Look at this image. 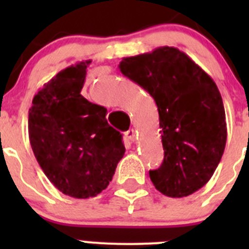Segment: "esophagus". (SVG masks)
<instances>
[{
  "mask_svg": "<svg viewBox=\"0 0 249 249\" xmlns=\"http://www.w3.org/2000/svg\"><path fill=\"white\" fill-rule=\"evenodd\" d=\"M124 136H126V138L128 141H131V142H135L136 140V133H135V129H128V131L124 133Z\"/></svg>",
  "mask_w": 249,
  "mask_h": 249,
  "instance_id": "1",
  "label": "esophagus"
}]
</instances>
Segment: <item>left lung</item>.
<instances>
[{"mask_svg":"<svg viewBox=\"0 0 249 249\" xmlns=\"http://www.w3.org/2000/svg\"><path fill=\"white\" fill-rule=\"evenodd\" d=\"M118 67L157 105L164 158L160 168L149 171L156 190L172 198L197 192L214 173L227 141L214 81L184 52L168 46L126 57Z\"/></svg>","mask_w":249,"mask_h":249,"instance_id":"obj_1","label":"left lung"}]
</instances>
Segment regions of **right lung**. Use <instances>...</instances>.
Returning a JSON list of instances; mask_svg holds the SVG:
<instances>
[{
    "label": "right lung",
    "mask_w": 249,
    "mask_h": 249,
    "mask_svg": "<svg viewBox=\"0 0 249 249\" xmlns=\"http://www.w3.org/2000/svg\"><path fill=\"white\" fill-rule=\"evenodd\" d=\"M89 63L58 72L37 92L28 112L37 162L51 183L73 198L106 190L126 151L122 135L107 123V109L81 94Z\"/></svg>",
    "instance_id": "obj_1"
}]
</instances>
